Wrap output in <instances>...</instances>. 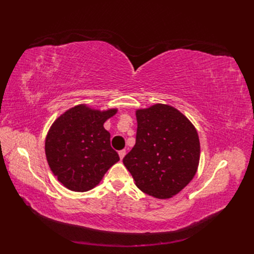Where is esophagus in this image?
Masks as SVG:
<instances>
[{
	"mask_svg": "<svg viewBox=\"0 0 254 254\" xmlns=\"http://www.w3.org/2000/svg\"><path fill=\"white\" fill-rule=\"evenodd\" d=\"M125 155H126V150H125V149H123V150H120V151H119V156H120V159H121V160H123V158L125 157Z\"/></svg>",
	"mask_w": 254,
	"mask_h": 254,
	"instance_id": "1",
	"label": "esophagus"
}]
</instances>
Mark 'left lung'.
Here are the masks:
<instances>
[{
	"label": "left lung",
	"instance_id": "obj_1",
	"mask_svg": "<svg viewBox=\"0 0 254 254\" xmlns=\"http://www.w3.org/2000/svg\"><path fill=\"white\" fill-rule=\"evenodd\" d=\"M135 145L123 163L135 186L159 199L172 198L194 178L200 158L197 130L189 119L168 105L135 111Z\"/></svg>",
	"mask_w": 254,
	"mask_h": 254
}]
</instances>
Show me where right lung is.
Segmentation results:
<instances>
[{"label": "right lung", "mask_w": 254, "mask_h": 254, "mask_svg": "<svg viewBox=\"0 0 254 254\" xmlns=\"http://www.w3.org/2000/svg\"><path fill=\"white\" fill-rule=\"evenodd\" d=\"M117 112L78 105L53 123L45 139V155L51 171L66 189L92 190L120 161L110 145V133L104 128V123Z\"/></svg>", "instance_id": "obj_1"}]
</instances>
